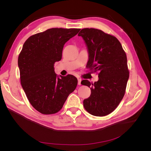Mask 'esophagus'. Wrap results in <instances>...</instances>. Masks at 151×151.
I'll return each instance as SVG.
<instances>
[{
  "label": "esophagus",
  "mask_w": 151,
  "mask_h": 151,
  "mask_svg": "<svg viewBox=\"0 0 151 151\" xmlns=\"http://www.w3.org/2000/svg\"><path fill=\"white\" fill-rule=\"evenodd\" d=\"M81 79H78V84L81 85Z\"/></svg>",
  "instance_id": "34e87169"
}]
</instances>
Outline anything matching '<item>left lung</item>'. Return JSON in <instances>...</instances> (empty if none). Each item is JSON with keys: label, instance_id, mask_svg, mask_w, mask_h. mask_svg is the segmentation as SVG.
Returning <instances> with one entry per match:
<instances>
[{"label": "left lung", "instance_id": "1", "mask_svg": "<svg viewBox=\"0 0 151 151\" xmlns=\"http://www.w3.org/2000/svg\"><path fill=\"white\" fill-rule=\"evenodd\" d=\"M78 36L88 47L87 68L92 73L99 72V79L94 84L88 80L81 82L91 91L90 96L84 100V107L91 115L106 116L115 110L124 96L129 78L126 53L115 36L100 29L84 28Z\"/></svg>", "mask_w": 151, "mask_h": 151}]
</instances>
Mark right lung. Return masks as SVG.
Wrapping results in <instances>:
<instances>
[{"mask_svg":"<svg viewBox=\"0 0 151 151\" xmlns=\"http://www.w3.org/2000/svg\"><path fill=\"white\" fill-rule=\"evenodd\" d=\"M81 29L51 28L27 39L18 57L21 84L33 107L44 115L62 108L77 85L74 76L59 77L54 64L62 59L65 43Z\"/></svg>","mask_w":151,"mask_h":151,"instance_id":"1","label":"right lung"}]
</instances>
